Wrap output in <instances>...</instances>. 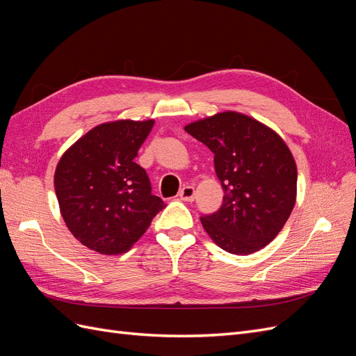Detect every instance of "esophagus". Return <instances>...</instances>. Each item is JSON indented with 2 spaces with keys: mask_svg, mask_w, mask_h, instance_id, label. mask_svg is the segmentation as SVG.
Wrapping results in <instances>:
<instances>
[{
  "mask_svg": "<svg viewBox=\"0 0 356 356\" xmlns=\"http://www.w3.org/2000/svg\"><path fill=\"white\" fill-rule=\"evenodd\" d=\"M195 196H196V191H195V187H193V186H186L184 188H181V191H179V197L182 200H186V202H193V200H195Z\"/></svg>",
  "mask_w": 356,
  "mask_h": 356,
  "instance_id": "esophagus-1",
  "label": "esophagus"
}]
</instances>
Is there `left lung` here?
<instances>
[{"label":"left lung","instance_id":"left-lung-1","mask_svg":"<svg viewBox=\"0 0 356 356\" xmlns=\"http://www.w3.org/2000/svg\"><path fill=\"white\" fill-rule=\"evenodd\" d=\"M213 153L221 208L202 215L203 229L224 251L248 255L270 243L289 218L297 196V166L270 127L236 111L218 113L186 127Z\"/></svg>","mask_w":356,"mask_h":356}]
</instances>
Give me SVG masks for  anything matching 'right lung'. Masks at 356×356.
I'll return each mask as SVG.
<instances>
[{
	"label": "right lung",
	"mask_w": 356,
	"mask_h": 356,
	"mask_svg": "<svg viewBox=\"0 0 356 356\" xmlns=\"http://www.w3.org/2000/svg\"><path fill=\"white\" fill-rule=\"evenodd\" d=\"M154 120H117L93 127L60 157L55 191L72 236L90 250L129 251L166 204L135 163Z\"/></svg>",
	"instance_id": "add662e5"
}]
</instances>
